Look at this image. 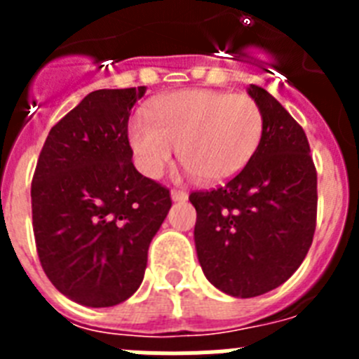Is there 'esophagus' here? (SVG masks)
Listing matches in <instances>:
<instances>
[{
  "instance_id": "obj_1",
  "label": "esophagus",
  "mask_w": 359,
  "mask_h": 359,
  "mask_svg": "<svg viewBox=\"0 0 359 359\" xmlns=\"http://www.w3.org/2000/svg\"><path fill=\"white\" fill-rule=\"evenodd\" d=\"M170 198H172L174 203H183L189 199V194L183 192V190H172V192H170Z\"/></svg>"
}]
</instances>
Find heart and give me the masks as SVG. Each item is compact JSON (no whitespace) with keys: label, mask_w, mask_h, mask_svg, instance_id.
I'll return each mask as SVG.
<instances>
[{"label":"heart","mask_w":359,"mask_h":359,"mask_svg":"<svg viewBox=\"0 0 359 359\" xmlns=\"http://www.w3.org/2000/svg\"><path fill=\"white\" fill-rule=\"evenodd\" d=\"M147 116L133 118L129 145L138 169L160 177L180 160L203 183L224 182L250 163L261 145L264 120L259 104L246 95L182 90L156 98Z\"/></svg>","instance_id":"1"}]
</instances>
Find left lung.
Masks as SVG:
<instances>
[{
    "mask_svg": "<svg viewBox=\"0 0 359 359\" xmlns=\"http://www.w3.org/2000/svg\"><path fill=\"white\" fill-rule=\"evenodd\" d=\"M248 95L264 120L255 156L221 189L192 192L194 243L212 286L252 298L287 280L306 259L316 226V170L307 136L277 98Z\"/></svg>",
    "mask_w": 359,
    "mask_h": 359,
    "instance_id": "1",
    "label": "left lung"
}]
</instances>
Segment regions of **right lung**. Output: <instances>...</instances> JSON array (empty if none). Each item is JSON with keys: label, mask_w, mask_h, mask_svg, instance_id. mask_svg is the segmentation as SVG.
<instances>
[{"label": "right lung", "mask_w": 359, "mask_h": 359, "mask_svg": "<svg viewBox=\"0 0 359 359\" xmlns=\"http://www.w3.org/2000/svg\"><path fill=\"white\" fill-rule=\"evenodd\" d=\"M145 88L97 90L50 129L32 180L37 253L53 286L86 307L128 300L144 280L169 190L133 165L129 111Z\"/></svg>", "instance_id": "obj_1"}]
</instances>
